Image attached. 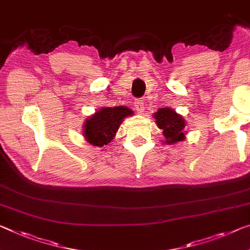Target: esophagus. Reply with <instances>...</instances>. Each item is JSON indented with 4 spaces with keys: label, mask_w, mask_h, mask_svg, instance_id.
Wrapping results in <instances>:
<instances>
[{
    "label": "esophagus",
    "mask_w": 250,
    "mask_h": 250,
    "mask_svg": "<svg viewBox=\"0 0 250 250\" xmlns=\"http://www.w3.org/2000/svg\"><path fill=\"white\" fill-rule=\"evenodd\" d=\"M134 104H135V109L137 110L138 113L143 112L145 107H144V103H143V101H142V99H136L135 103H134Z\"/></svg>",
    "instance_id": "1"
}]
</instances>
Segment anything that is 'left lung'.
<instances>
[{"label": "left lung", "mask_w": 250, "mask_h": 250, "mask_svg": "<svg viewBox=\"0 0 250 250\" xmlns=\"http://www.w3.org/2000/svg\"><path fill=\"white\" fill-rule=\"evenodd\" d=\"M155 123L159 128L163 129V135L167 144H173L184 140L186 123L182 116L170 108H161L154 114Z\"/></svg>", "instance_id": "obj_1"}]
</instances>
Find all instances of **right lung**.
<instances>
[{"label": "right lung", "mask_w": 250, "mask_h": 250, "mask_svg": "<svg viewBox=\"0 0 250 250\" xmlns=\"http://www.w3.org/2000/svg\"><path fill=\"white\" fill-rule=\"evenodd\" d=\"M127 107H104L94 116L86 120L83 125V136L94 146L103 147L109 143L126 116L132 115Z\"/></svg>", "instance_id": "right-lung-1"}]
</instances>
